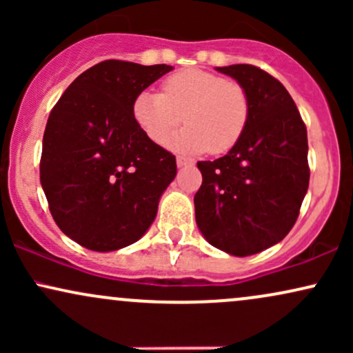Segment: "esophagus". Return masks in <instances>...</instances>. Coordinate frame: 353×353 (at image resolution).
I'll list each match as a JSON object with an SVG mask.
<instances>
[{"label": "esophagus", "mask_w": 353, "mask_h": 353, "mask_svg": "<svg viewBox=\"0 0 353 353\" xmlns=\"http://www.w3.org/2000/svg\"><path fill=\"white\" fill-rule=\"evenodd\" d=\"M176 163H177V168H185V165H192V164H194V161H192V159H189V157L177 156Z\"/></svg>", "instance_id": "34e87169"}]
</instances>
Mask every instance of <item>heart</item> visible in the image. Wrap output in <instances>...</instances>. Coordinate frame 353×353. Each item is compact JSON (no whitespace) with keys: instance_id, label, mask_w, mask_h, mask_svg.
<instances>
[{"instance_id":"heart-1","label":"heart","mask_w":353,"mask_h":353,"mask_svg":"<svg viewBox=\"0 0 353 353\" xmlns=\"http://www.w3.org/2000/svg\"><path fill=\"white\" fill-rule=\"evenodd\" d=\"M250 104L236 81L204 70H182L164 81L163 92L143 91L132 104V116L144 134L164 144L182 119L188 123L169 141L177 151L222 154L244 134Z\"/></svg>"}]
</instances>
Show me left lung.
<instances>
[{"label": "left lung", "mask_w": 353, "mask_h": 353, "mask_svg": "<svg viewBox=\"0 0 353 353\" xmlns=\"http://www.w3.org/2000/svg\"><path fill=\"white\" fill-rule=\"evenodd\" d=\"M249 96L244 134L225 156L199 161L194 196L197 228L210 245L245 257L281 242L309 189V144L289 91L252 64L216 68Z\"/></svg>", "instance_id": "1"}]
</instances>
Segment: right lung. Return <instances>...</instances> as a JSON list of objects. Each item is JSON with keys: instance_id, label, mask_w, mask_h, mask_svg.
<instances>
[{"instance_id": "obj_1", "label": "right lung", "mask_w": 353, "mask_h": 353, "mask_svg": "<svg viewBox=\"0 0 353 353\" xmlns=\"http://www.w3.org/2000/svg\"><path fill=\"white\" fill-rule=\"evenodd\" d=\"M169 71L168 64L103 61L72 81L48 117L43 190L58 228L89 250L139 241L176 177V157L132 116L137 96Z\"/></svg>"}]
</instances>
